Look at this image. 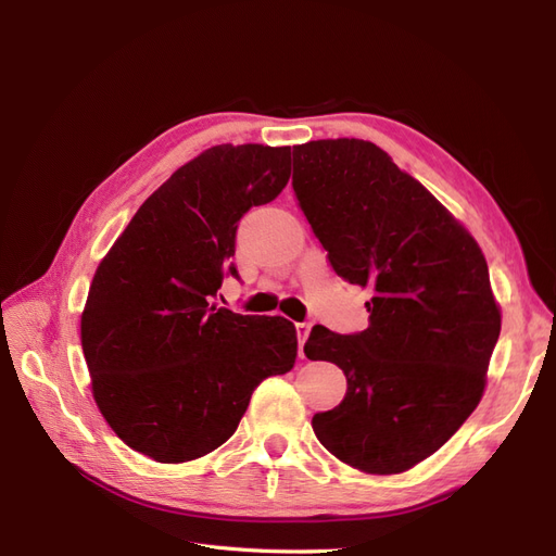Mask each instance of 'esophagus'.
<instances>
[{"instance_id": "esophagus-1", "label": "esophagus", "mask_w": 556, "mask_h": 556, "mask_svg": "<svg viewBox=\"0 0 556 556\" xmlns=\"http://www.w3.org/2000/svg\"><path fill=\"white\" fill-rule=\"evenodd\" d=\"M296 331H299V357H304V343L308 339L311 323H296Z\"/></svg>"}]
</instances>
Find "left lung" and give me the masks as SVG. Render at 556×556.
I'll return each instance as SVG.
<instances>
[{"label":"left lung","mask_w":556,"mask_h":556,"mask_svg":"<svg viewBox=\"0 0 556 556\" xmlns=\"http://www.w3.org/2000/svg\"><path fill=\"white\" fill-rule=\"evenodd\" d=\"M292 188L331 268L371 290L368 327L315 325L304 352L348 378L313 431L366 473L427 459L476 410L501 333L490 268L473 237L371 141L292 148Z\"/></svg>","instance_id":"left-lung-1"}]
</instances>
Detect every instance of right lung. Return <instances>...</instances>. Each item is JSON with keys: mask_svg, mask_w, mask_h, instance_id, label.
<instances>
[{"mask_svg": "<svg viewBox=\"0 0 556 556\" xmlns=\"http://www.w3.org/2000/svg\"><path fill=\"white\" fill-rule=\"evenodd\" d=\"M290 180V148H208L150 194L99 264L80 341L99 410L125 445L162 464L220 447L255 387L288 374L296 329L213 301L237 229Z\"/></svg>", "mask_w": 556, "mask_h": 556, "instance_id": "add662e5", "label": "right lung"}]
</instances>
